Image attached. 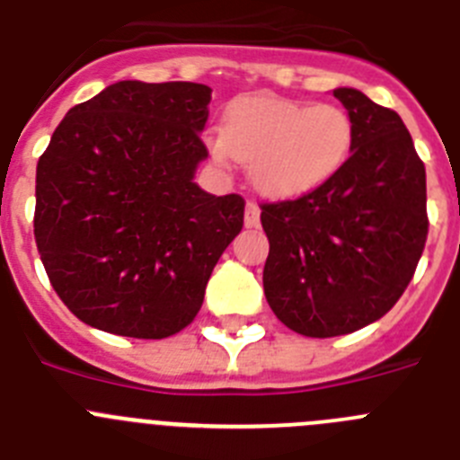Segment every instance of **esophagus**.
<instances>
[{
	"mask_svg": "<svg viewBox=\"0 0 460 460\" xmlns=\"http://www.w3.org/2000/svg\"><path fill=\"white\" fill-rule=\"evenodd\" d=\"M259 220H261L259 206H256L254 201H247V206H245V226H247V229H254V226H259Z\"/></svg>",
	"mask_w": 460,
	"mask_h": 460,
	"instance_id": "34e87169",
	"label": "esophagus"
}]
</instances>
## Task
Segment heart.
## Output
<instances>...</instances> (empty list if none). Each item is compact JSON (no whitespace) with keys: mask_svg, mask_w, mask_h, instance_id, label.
Returning <instances> with one entry per match:
<instances>
[{"mask_svg":"<svg viewBox=\"0 0 460 460\" xmlns=\"http://www.w3.org/2000/svg\"><path fill=\"white\" fill-rule=\"evenodd\" d=\"M355 144L353 119L337 105L275 96L238 98L225 130L208 139L220 163H252V181L268 197L288 199L339 173Z\"/></svg>","mask_w":460,"mask_h":460,"instance_id":"obj_1","label":"heart"}]
</instances>
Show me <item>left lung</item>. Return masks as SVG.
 Wrapping results in <instances>:
<instances>
[{
	"instance_id": "1",
	"label": "left lung",
	"mask_w": 460,
	"mask_h": 460,
	"mask_svg": "<svg viewBox=\"0 0 460 460\" xmlns=\"http://www.w3.org/2000/svg\"><path fill=\"white\" fill-rule=\"evenodd\" d=\"M355 126L350 158L321 188L261 204L270 243L263 291L305 337H339L378 321L411 284L424 252L426 169L394 110L334 89Z\"/></svg>"
}]
</instances>
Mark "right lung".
<instances>
[{
  "mask_svg": "<svg viewBox=\"0 0 460 460\" xmlns=\"http://www.w3.org/2000/svg\"><path fill=\"white\" fill-rule=\"evenodd\" d=\"M210 86L123 80L57 126L36 167L34 235L49 284L91 328L164 339L194 321L243 229L240 194L204 192Z\"/></svg>",
  "mask_w": 460,
  "mask_h": 460,
  "instance_id": "obj_1",
  "label": "right lung"
}]
</instances>
